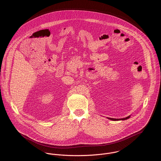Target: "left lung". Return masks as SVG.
Instances as JSON below:
<instances>
[{"label":"left lung","mask_w":161,"mask_h":161,"mask_svg":"<svg viewBox=\"0 0 161 161\" xmlns=\"http://www.w3.org/2000/svg\"><path fill=\"white\" fill-rule=\"evenodd\" d=\"M130 116L126 117V118H119V119H115V118H107L108 119H110V120H112V121H121V120H125V119H127L129 118H130Z\"/></svg>","instance_id":"8db88e82"}]
</instances>
